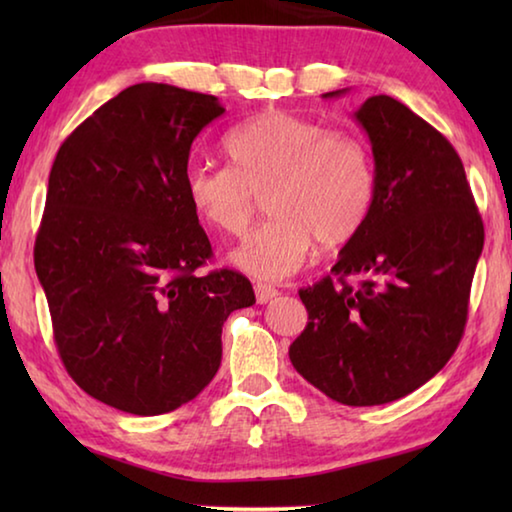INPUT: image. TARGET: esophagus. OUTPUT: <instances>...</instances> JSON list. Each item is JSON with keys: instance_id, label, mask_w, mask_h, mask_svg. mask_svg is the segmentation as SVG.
I'll return each mask as SVG.
<instances>
[{"instance_id": "1", "label": "esophagus", "mask_w": 512, "mask_h": 512, "mask_svg": "<svg viewBox=\"0 0 512 512\" xmlns=\"http://www.w3.org/2000/svg\"><path fill=\"white\" fill-rule=\"evenodd\" d=\"M255 296L259 305H266L268 300H273L277 296V289L268 287V284H255Z\"/></svg>"}]
</instances>
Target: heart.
<instances>
[{
  "label": "heart",
  "instance_id": "1",
  "mask_svg": "<svg viewBox=\"0 0 512 512\" xmlns=\"http://www.w3.org/2000/svg\"><path fill=\"white\" fill-rule=\"evenodd\" d=\"M225 153L230 167L189 164L185 198L210 228L241 237L266 196L273 216L230 255L257 280H284L305 264L314 241L320 248L345 246L368 221L375 171L357 135L266 110L232 128Z\"/></svg>",
  "mask_w": 512,
  "mask_h": 512
}]
</instances>
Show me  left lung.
I'll return each instance as SVG.
<instances>
[{"instance_id":"1","label":"left lung","mask_w":512,"mask_h":512,"mask_svg":"<svg viewBox=\"0 0 512 512\" xmlns=\"http://www.w3.org/2000/svg\"><path fill=\"white\" fill-rule=\"evenodd\" d=\"M354 119L372 146L375 198L332 266L339 282L327 275L300 289L309 323L289 359L332 400L375 406L427 384L461 343L483 221L461 158L436 128L386 94ZM354 274L359 288L344 282Z\"/></svg>"}]
</instances>
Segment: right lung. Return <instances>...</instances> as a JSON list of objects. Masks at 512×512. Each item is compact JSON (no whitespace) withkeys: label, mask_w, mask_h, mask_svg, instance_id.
I'll return each mask as SVG.
<instances>
[{"label":"right lung","mask_w":512,"mask_h":512,"mask_svg":"<svg viewBox=\"0 0 512 512\" xmlns=\"http://www.w3.org/2000/svg\"><path fill=\"white\" fill-rule=\"evenodd\" d=\"M212 94L137 83L58 149L36 273L60 359L85 393L135 415L192 402L221 366V327L255 305L237 271H196L212 246L185 198Z\"/></svg>","instance_id":"obj_1"}]
</instances>
